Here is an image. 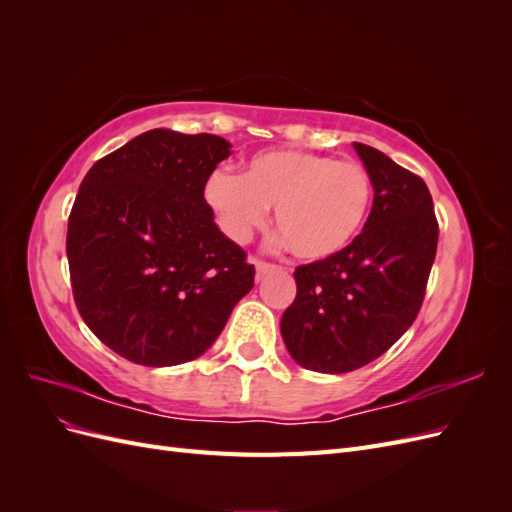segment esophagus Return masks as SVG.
Listing matches in <instances>:
<instances>
[{
  "label": "esophagus",
  "instance_id": "1",
  "mask_svg": "<svg viewBox=\"0 0 512 512\" xmlns=\"http://www.w3.org/2000/svg\"><path fill=\"white\" fill-rule=\"evenodd\" d=\"M252 262H254V267H256V280H262V277H265L269 271L275 269L273 265H269V262H265V260L252 258Z\"/></svg>",
  "mask_w": 512,
  "mask_h": 512
}]
</instances>
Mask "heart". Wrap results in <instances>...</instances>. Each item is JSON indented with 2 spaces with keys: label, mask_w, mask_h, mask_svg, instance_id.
Segmentation results:
<instances>
[{
  "label": "heart",
  "mask_w": 512,
  "mask_h": 512,
  "mask_svg": "<svg viewBox=\"0 0 512 512\" xmlns=\"http://www.w3.org/2000/svg\"><path fill=\"white\" fill-rule=\"evenodd\" d=\"M371 196L374 185L361 164L297 149L260 151L241 175L218 168L203 185L205 203L230 241L245 243L273 207L280 232L271 245H290L305 262L342 254L359 237Z\"/></svg>",
  "instance_id": "1"
}]
</instances>
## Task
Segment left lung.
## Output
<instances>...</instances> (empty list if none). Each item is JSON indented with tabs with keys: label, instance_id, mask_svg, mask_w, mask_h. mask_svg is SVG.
<instances>
[{
	"label": "left lung",
	"instance_id": "left-lung-1",
	"mask_svg": "<svg viewBox=\"0 0 512 512\" xmlns=\"http://www.w3.org/2000/svg\"><path fill=\"white\" fill-rule=\"evenodd\" d=\"M354 151L374 185L363 232L342 254L297 267V297L280 322L292 359L320 374L371 363L412 327L438 250L425 181L374 147Z\"/></svg>",
	"mask_w": 512,
	"mask_h": 512
}]
</instances>
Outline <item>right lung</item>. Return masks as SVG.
Returning a JSON list of instances; mask_svg holds the SVG:
<instances>
[{
    "label": "right lung",
    "instance_id": "1",
    "mask_svg": "<svg viewBox=\"0 0 512 512\" xmlns=\"http://www.w3.org/2000/svg\"><path fill=\"white\" fill-rule=\"evenodd\" d=\"M230 156L213 134L156 128L89 168L68 220L79 314L147 367L194 361L254 286V265L213 222L203 185Z\"/></svg>",
    "mask_w": 512,
    "mask_h": 512
}]
</instances>
